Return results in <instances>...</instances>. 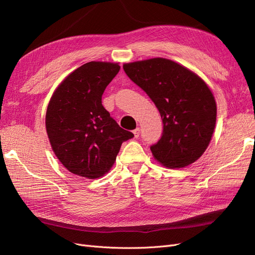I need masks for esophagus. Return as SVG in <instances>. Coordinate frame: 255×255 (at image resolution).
<instances>
[{
    "label": "esophagus",
    "instance_id": "1",
    "mask_svg": "<svg viewBox=\"0 0 255 255\" xmlns=\"http://www.w3.org/2000/svg\"><path fill=\"white\" fill-rule=\"evenodd\" d=\"M133 134H134L135 138H138V137H139V134H140V128H136L133 130Z\"/></svg>",
    "mask_w": 255,
    "mask_h": 255
}]
</instances>
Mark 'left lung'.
Wrapping results in <instances>:
<instances>
[{"mask_svg": "<svg viewBox=\"0 0 255 255\" xmlns=\"http://www.w3.org/2000/svg\"><path fill=\"white\" fill-rule=\"evenodd\" d=\"M155 104L163 120L160 139L150 146L158 163L183 168L202 155L214 133L217 107L211 89L187 68L166 58L123 65Z\"/></svg>", "mask_w": 255, "mask_h": 255, "instance_id": "left-lung-1", "label": "left lung"}]
</instances>
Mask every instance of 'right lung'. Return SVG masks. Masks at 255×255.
I'll list each match as a JSON object with an SVG mask.
<instances>
[{
  "mask_svg": "<svg viewBox=\"0 0 255 255\" xmlns=\"http://www.w3.org/2000/svg\"><path fill=\"white\" fill-rule=\"evenodd\" d=\"M118 64L90 61L60 83L50 100L45 128L52 149L69 171L98 179L110 171L121 144L134 134L119 127L102 105Z\"/></svg>",
  "mask_w": 255,
  "mask_h": 255,
  "instance_id": "right-lung-1",
  "label": "right lung"
}]
</instances>
